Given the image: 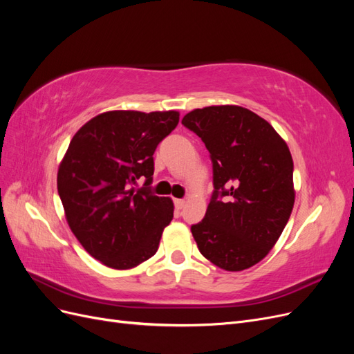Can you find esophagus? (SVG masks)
Returning a JSON list of instances; mask_svg holds the SVG:
<instances>
[{"mask_svg": "<svg viewBox=\"0 0 354 354\" xmlns=\"http://www.w3.org/2000/svg\"><path fill=\"white\" fill-rule=\"evenodd\" d=\"M185 205H186V202L183 201V199H174V207H176V209H183L185 208Z\"/></svg>", "mask_w": 354, "mask_h": 354, "instance_id": "obj_1", "label": "esophagus"}]
</instances>
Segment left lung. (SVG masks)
I'll return each mask as SVG.
<instances>
[{
	"instance_id": "obj_1",
	"label": "left lung",
	"mask_w": 354,
	"mask_h": 354,
	"mask_svg": "<svg viewBox=\"0 0 354 354\" xmlns=\"http://www.w3.org/2000/svg\"><path fill=\"white\" fill-rule=\"evenodd\" d=\"M205 143L214 192L205 217L190 227L201 254L241 272L261 261L294 207L292 156L282 137L241 106H208L181 121Z\"/></svg>"
}]
</instances>
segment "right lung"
Masks as SVG:
<instances>
[{
	"instance_id": "add662e5",
	"label": "right lung",
	"mask_w": 354,
	"mask_h": 354,
	"mask_svg": "<svg viewBox=\"0 0 354 354\" xmlns=\"http://www.w3.org/2000/svg\"><path fill=\"white\" fill-rule=\"evenodd\" d=\"M180 113L112 111L94 116L69 143L57 190L75 236L95 260L133 269L158 251L174 205L151 190L153 153ZM145 179L140 189L132 186Z\"/></svg>"
}]
</instances>
